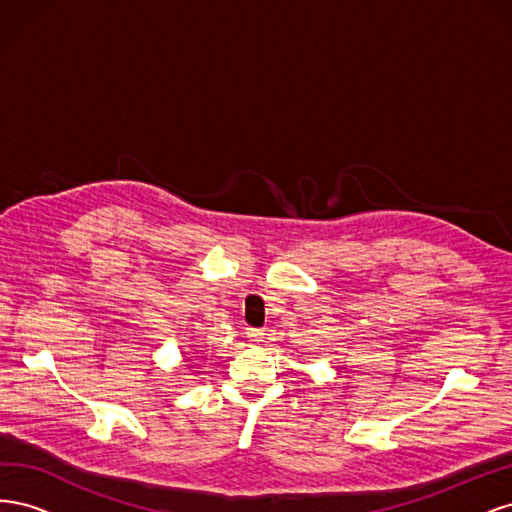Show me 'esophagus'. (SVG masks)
<instances>
[{"label": "esophagus", "mask_w": 512, "mask_h": 512, "mask_svg": "<svg viewBox=\"0 0 512 512\" xmlns=\"http://www.w3.org/2000/svg\"><path fill=\"white\" fill-rule=\"evenodd\" d=\"M247 337H250L252 342H265L267 333L262 331V329H247Z\"/></svg>", "instance_id": "34e87169"}]
</instances>
